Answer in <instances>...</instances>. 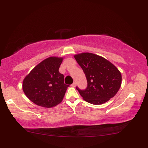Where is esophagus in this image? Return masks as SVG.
I'll return each instance as SVG.
<instances>
[{"label":"esophagus","instance_id":"1","mask_svg":"<svg viewBox=\"0 0 148 148\" xmlns=\"http://www.w3.org/2000/svg\"><path fill=\"white\" fill-rule=\"evenodd\" d=\"M76 84H77L76 82H73V84L71 85V86H72V87H75V86H76Z\"/></svg>","mask_w":148,"mask_h":148}]
</instances>
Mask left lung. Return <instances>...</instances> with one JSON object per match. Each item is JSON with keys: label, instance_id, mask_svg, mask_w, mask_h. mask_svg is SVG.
<instances>
[{"label": "left lung", "instance_id": "8db88e82", "mask_svg": "<svg viewBox=\"0 0 148 148\" xmlns=\"http://www.w3.org/2000/svg\"><path fill=\"white\" fill-rule=\"evenodd\" d=\"M86 75L88 86L85 90L76 89L84 100L102 104L114 97L121 86V72L106 58L84 52L74 56Z\"/></svg>", "mask_w": 148, "mask_h": 148}]
</instances>
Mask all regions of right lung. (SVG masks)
Returning a JSON list of instances; mask_svg holds the SVG:
<instances>
[{
    "instance_id": "right-lung-1",
    "label": "right lung",
    "mask_w": 148,
    "mask_h": 148,
    "mask_svg": "<svg viewBox=\"0 0 148 148\" xmlns=\"http://www.w3.org/2000/svg\"><path fill=\"white\" fill-rule=\"evenodd\" d=\"M62 58L49 57L36 66L23 82V90L34 104L51 108L61 102L68 85L58 71Z\"/></svg>"
}]
</instances>
